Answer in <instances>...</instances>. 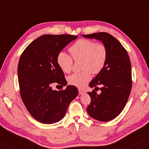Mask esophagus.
Here are the masks:
<instances>
[{
    "mask_svg": "<svg viewBox=\"0 0 149 149\" xmlns=\"http://www.w3.org/2000/svg\"><path fill=\"white\" fill-rule=\"evenodd\" d=\"M85 92L84 90H82V89H79V95H82L84 94Z\"/></svg>",
    "mask_w": 149,
    "mask_h": 149,
    "instance_id": "esophagus-1",
    "label": "esophagus"
}]
</instances>
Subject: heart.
<instances>
[{"label": "heart", "mask_w": 149, "mask_h": 149, "mask_svg": "<svg viewBox=\"0 0 149 149\" xmlns=\"http://www.w3.org/2000/svg\"><path fill=\"white\" fill-rule=\"evenodd\" d=\"M68 50L75 61H81V67L83 70L71 75L68 79L69 84L79 88H84L91 80V73L98 74L104 68L108 57L107 47L103 44L84 39L76 41ZM72 58L64 52L58 54L57 63L64 73L72 70L74 64Z\"/></svg>", "instance_id": "b5f03b06"}]
</instances>
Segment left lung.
<instances>
[{
	"label": "left lung",
	"mask_w": 149,
	"mask_h": 149,
	"mask_svg": "<svg viewBox=\"0 0 149 149\" xmlns=\"http://www.w3.org/2000/svg\"><path fill=\"white\" fill-rule=\"evenodd\" d=\"M82 36L101 40L108 51L104 68L89 83L91 88L98 85L102 88H96L101 91L100 95L94 89L88 92L91 103L87 112L93 119L109 121L123 111L130 95L132 77L129 55L119 41L110 33L99 32Z\"/></svg>",
	"instance_id": "obj_1"
}]
</instances>
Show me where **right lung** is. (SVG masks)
Wrapping results in <instances>:
<instances>
[{
  "label": "right lung",
  "mask_w": 149,
  "mask_h": 149,
  "mask_svg": "<svg viewBox=\"0 0 149 149\" xmlns=\"http://www.w3.org/2000/svg\"><path fill=\"white\" fill-rule=\"evenodd\" d=\"M77 36L69 34L43 35L34 40L21 55L18 76L19 93L30 115L37 121L53 124L64 117L70 102L78 95L74 86L53 90L52 85L67 84L59 67V53Z\"/></svg>",
  "instance_id": "obj_1"
}]
</instances>
